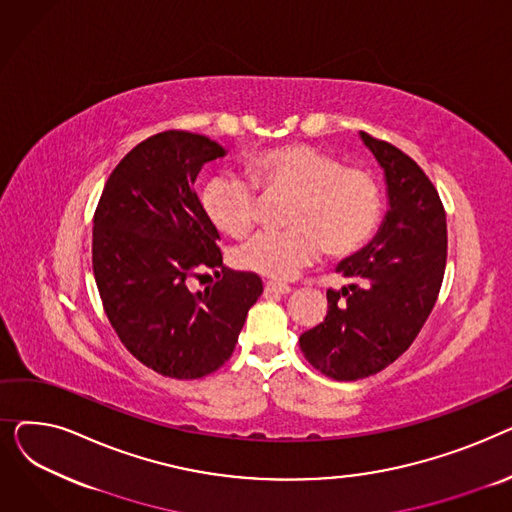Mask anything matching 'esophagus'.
Listing matches in <instances>:
<instances>
[{
  "mask_svg": "<svg viewBox=\"0 0 512 512\" xmlns=\"http://www.w3.org/2000/svg\"><path fill=\"white\" fill-rule=\"evenodd\" d=\"M265 292L267 294H288L290 286L284 282H278V280H270V282H265Z\"/></svg>",
  "mask_w": 512,
  "mask_h": 512,
  "instance_id": "obj_1",
  "label": "esophagus"
}]
</instances>
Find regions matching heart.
Segmentation results:
<instances>
[{
    "mask_svg": "<svg viewBox=\"0 0 512 512\" xmlns=\"http://www.w3.org/2000/svg\"><path fill=\"white\" fill-rule=\"evenodd\" d=\"M249 178L218 174L205 182L201 205L224 234L247 236L257 224V188L290 195L286 230L261 232L240 245L242 270L284 280L311 263L321 249L340 257L357 251L380 222L382 193L375 176L311 145L267 149L247 161Z\"/></svg>",
    "mask_w": 512,
    "mask_h": 512,
    "instance_id": "1",
    "label": "heart"
}]
</instances>
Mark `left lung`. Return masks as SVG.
Segmentation results:
<instances>
[{"mask_svg": "<svg viewBox=\"0 0 512 512\" xmlns=\"http://www.w3.org/2000/svg\"><path fill=\"white\" fill-rule=\"evenodd\" d=\"M386 174L390 209L375 238L336 272L353 284L328 290V315L301 334L305 359L338 382L382 371L413 344L446 270V211L417 161L361 132Z\"/></svg>", "mask_w": 512, "mask_h": 512, "instance_id": "left-lung-1", "label": "left lung"}]
</instances>
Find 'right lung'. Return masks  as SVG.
<instances>
[{
    "mask_svg": "<svg viewBox=\"0 0 512 512\" xmlns=\"http://www.w3.org/2000/svg\"><path fill=\"white\" fill-rule=\"evenodd\" d=\"M224 147L166 130L130 149L107 178L93 218V274L103 311L128 353L164 378L199 380L234 353L263 282L222 263L218 230L195 180ZM213 269L205 291L191 277Z\"/></svg>",
    "mask_w": 512,
    "mask_h": 512,
    "instance_id": "1",
    "label": "right lung"
}]
</instances>
